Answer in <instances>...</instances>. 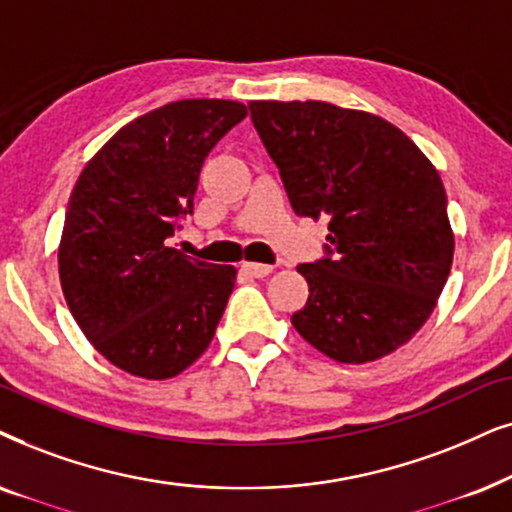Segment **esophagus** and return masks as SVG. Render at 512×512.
I'll use <instances>...</instances> for the list:
<instances>
[{
	"label": "esophagus",
	"mask_w": 512,
	"mask_h": 512,
	"mask_svg": "<svg viewBox=\"0 0 512 512\" xmlns=\"http://www.w3.org/2000/svg\"><path fill=\"white\" fill-rule=\"evenodd\" d=\"M241 271L252 278H267L271 271H274V267H269V264H260V262H243Z\"/></svg>",
	"instance_id": "obj_1"
}]
</instances>
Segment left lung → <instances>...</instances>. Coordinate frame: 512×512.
<instances>
[{
	"instance_id": "left-lung-1",
	"label": "left lung",
	"mask_w": 512,
	"mask_h": 512,
	"mask_svg": "<svg viewBox=\"0 0 512 512\" xmlns=\"http://www.w3.org/2000/svg\"><path fill=\"white\" fill-rule=\"evenodd\" d=\"M252 124L297 215L327 217L332 257L292 325L323 356L372 363L431 316L454 260L447 194L428 156L377 114L323 100H252Z\"/></svg>"
}]
</instances>
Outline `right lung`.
Returning <instances> with one entry per match:
<instances>
[{
	"instance_id": "obj_1",
	"label": "right lung",
	"mask_w": 512,
	"mask_h": 512,
	"mask_svg": "<svg viewBox=\"0 0 512 512\" xmlns=\"http://www.w3.org/2000/svg\"><path fill=\"white\" fill-rule=\"evenodd\" d=\"M245 114L236 100L168 102L119 128L72 189L58 245L65 302L93 349L133 377H177L213 342L236 269L168 238L192 213L210 149Z\"/></svg>"
}]
</instances>
